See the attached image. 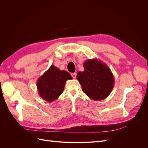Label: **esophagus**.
Here are the masks:
<instances>
[{"mask_svg": "<svg viewBox=\"0 0 148 148\" xmlns=\"http://www.w3.org/2000/svg\"><path fill=\"white\" fill-rule=\"evenodd\" d=\"M71 77H72L73 78H75L76 77H77V73H71Z\"/></svg>", "mask_w": 148, "mask_h": 148, "instance_id": "34e87169", "label": "esophagus"}]
</instances>
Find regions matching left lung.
<instances>
[{"mask_svg":"<svg viewBox=\"0 0 148 148\" xmlns=\"http://www.w3.org/2000/svg\"><path fill=\"white\" fill-rule=\"evenodd\" d=\"M83 66L84 70L77 75L82 91L92 100L104 99L114 86V77L109 66L96 59L85 61Z\"/></svg>","mask_w":148,"mask_h":148,"instance_id":"1","label":"left lung"}]
</instances>
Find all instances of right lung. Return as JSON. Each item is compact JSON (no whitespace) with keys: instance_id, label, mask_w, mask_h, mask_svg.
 <instances>
[{"instance_id":"right-lung-1","label":"right lung","mask_w":148,"mask_h":148,"mask_svg":"<svg viewBox=\"0 0 148 148\" xmlns=\"http://www.w3.org/2000/svg\"><path fill=\"white\" fill-rule=\"evenodd\" d=\"M71 79L69 73L52 65L38 79L39 95L48 102L55 101L63 92L66 80Z\"/></svg>"}]
</instances>
